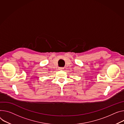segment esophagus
Instances as JSON below:
<instances>
[{
	"label": "esophagus",
	"instance_id": "1",
	"mask_svg": "<svg viewBox=\"0 0 124 124\" xmlns=\"http://www.w3.org/2000/svg\"><path fill=\"white\" fill-rule=\"evenodd\" d=\"M59 70H63V68H59Z\"/></svg>",
	"mask_w": 124,
	"mask_h": 124
}]
</instances>
